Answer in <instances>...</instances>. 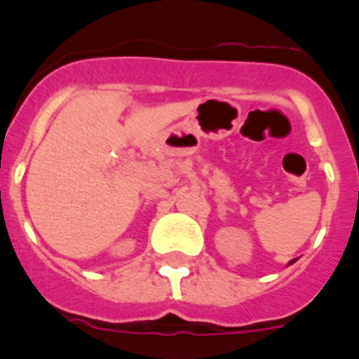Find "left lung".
Wrapping results in <instances>:
<instances>
[{
	"mask_svg": "<svg viewBox=\"0 0 359 359\" xmlns=\"http://www.w3.org/2000/svg\"><path fill=\"white\" fill-rule=\"evenodd\" d=\"M293 262H295V260H292V262H290V265H292V264H293Z\"/></svg>",
	"mask_w": 359,
	"mask_h": 359,
	"instance_id": "1",
	"label": "left lung"
}]
</instances>
